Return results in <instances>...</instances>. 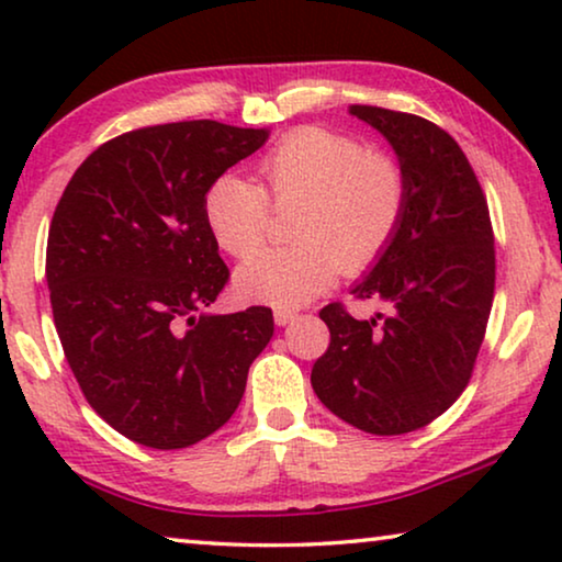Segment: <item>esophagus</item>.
I'll list each match as a JSON object with an SVG mask.
<instances>
[{
	"instance_id": "obj_1",
	"label": "esophagus",
	"mask_w": 562,
	"mask_h": 562,
	"mask_svg": "<svg viewBox=\"0 0 562 562\" xmlns=\"http://www.w3.org/2000/svg\"><path fill=\"white\" fill-rule=\"evenodd\" d=\"M294 317H296V312L289 310V306H276L273 319H276V325H279V327H286Z\"/></svg>"
}]
</instances>
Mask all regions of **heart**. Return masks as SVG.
<instances>
[{
    "label": "heart",
    "instance_id": "obj_1",
    "mask_svg": "<svg viewBox=\"0 0 562 562\" xmlns=\"http://www.w3.org/2000/svg\"><path fill=\"white\" fill-rule=\"evenodd\" d=\"M258 187L225 173L204 194V225L229 256H248L266 240L271 210L296 204L289 248L258 250L235 271L248 302L306 304L348 273L373 266L402 227L409 187L386 153L340 130L299 127L258 160Z\"/></svg>",
    "mask_w": 562,
    "mask_h": 562
}]
</instances>
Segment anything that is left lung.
Returning <instances> with one entry per match:
<instances>
[{
    "instance_id": "left-lung-1",
    "label": "left lung",
    "mask_w": 562,
    "mask_h": 562,
    "mask_svg": "<svg viewBox=\"0 0 562 562\" xmlns=\"http://www.w3.org/2000/svg\"><path fill=\"white\" fill-rule=\"evenodd\" d=\"M350 114L394 145L409 202L394 243L352 289L391 314L356 319L327 304L329 348L312 389L348 425L404 435L448 412L471 381L494 304V227L473 166L442 127L383 106L352 104Z\"/></svg>"
}]
</instances>
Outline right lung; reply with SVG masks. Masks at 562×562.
<instances>
[{"label":"right lung","instance_id":"right-lung-1","mask_svg":"<svg viewBox=\"0 0 562 562\" xmlns=\"http://www.w3.org/2000/svg\"><path fill=\"white\" fill-rule=\"evenodd\" d=\"M214 120L130 130L91 153L53 212L45 279L66 360L99 417L156 450L233 417L273 312L204 314L229 279L204 194L266 143Z\"/></svg>","mask_w":562,"mask_h":562}]
</instances>
